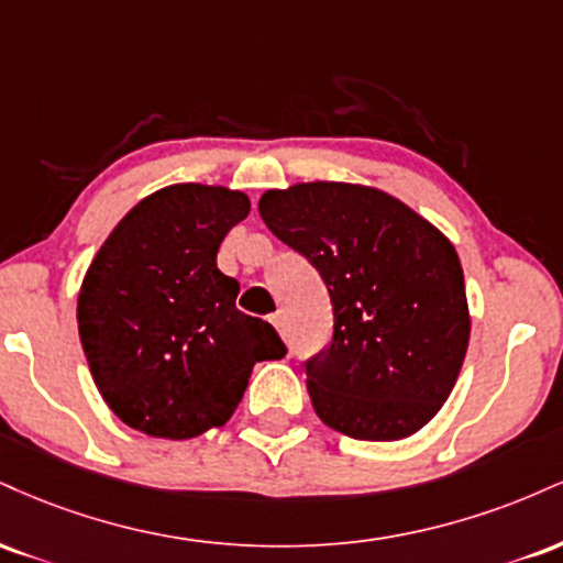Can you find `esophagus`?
Returning a JSON list of instances; mask_svg holds the SVG:
<instances>
[{
  "instance_id": "34e87169",
  "label": "esophagus",
  "mask_w": 563,
  "mask_h": 563,
  "mask_svg": "<svg viewBox=\"0 0 563 563\" xmlns=\"http://www.w3.org/2000/svg\"><path fill=\"white\" fill-rule=\"evenodd\" d=\"M269 320H273V325L277 328V333H280V335H286V318H283L280 312H275L273 318H269Z\"/></svg>"
}]
</instances>
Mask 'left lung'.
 I'll use <instances>...</instances> for the list:
<instances>
[{
	"label": "left lung",
	"instance_id": "8db88e82",
	"mask_svg": "<svg viewBox=\"0 0 563 563\" xmlns=\"http://www.w3.org/2000/svg\"><path fill=\"white\" fill-rule=\"evenodd\" d=\"M260 214L331 296V341L303 363L320 421L367 442L423 429L468 349L466 283L452 243L402 200L363 185L267 190Z\"/></svg>",
	"mask_w": 563,
	"mask_h": 563
}]
</instances>
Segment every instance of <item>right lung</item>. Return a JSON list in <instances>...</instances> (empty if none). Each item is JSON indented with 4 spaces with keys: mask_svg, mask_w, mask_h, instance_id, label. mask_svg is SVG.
Returning a JSON list of instances; mask_svg holds the SVG:
<instances>
[{
    "mask_svg": "<svg viewBox=\"0 0 563 563\" xmlns=\"http://www.w3.org/2000/svg\"><path fill=\"white\" fill-rule=\"evenodd\" d=\"M249 209L224 187H164L115 224L87 269L79 335L89 371L142 434L190 439L228 423L251 367L286 357L275 328L235 307L238 280L217 267Z\"/></svg>",
    "mask_w": 563,
    "mask_h": 563,
    "instance_id": "right-lung-1",
    "label": "right lung"
}]
</instances>
